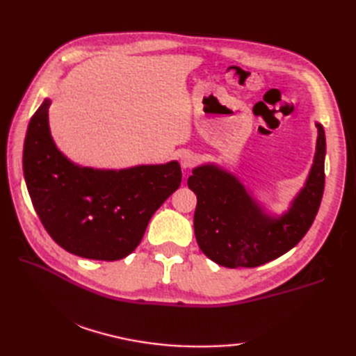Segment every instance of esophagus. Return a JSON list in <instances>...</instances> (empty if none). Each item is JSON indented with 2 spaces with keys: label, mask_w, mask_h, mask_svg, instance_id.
<instances>
[{
  "label": "esophagus",
  "mask_w": 356,
  "mask_h": 356,
  "mask_svg": "<svg viewBox=\"0 0 356 356\" xmlns=\"http://www.w3.org/2000/svg\"><path fill=\"white\" fill-rule=\"evenodd\" d=\"M197 162V157H195L191 151H185V153L180 154V165H182L184 170H190Z\"/></svg>",
  "instance_id": "34e87169"
}]
</instances>
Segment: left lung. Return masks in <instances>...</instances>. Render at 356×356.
I'll return each instance as SVG.
<instances>
[{
  "instance_id": "left-lung-1",
  "label": "left lung",
  "mask_w": 356,
  "mask_h": 356,
  "mask_svg": "<svg viewBox=\"0 0 356 356\" xmlns=\"http://www.w3.org/2000/svg\"><path fill=\"white\" fill-rule=\"evenodd\" d=\"M314 163L282 216L269 214L236 174L216 163L195 166L188 186L197 195L194 234L208 259L225 268H255L298 243L318 213L324 191L326 136L316 122Z\"/></svg>"
}]
</instances>
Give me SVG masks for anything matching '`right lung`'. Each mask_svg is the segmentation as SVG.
Here are the masks:
<instances>
[{
    "label": "right lung",
    "instance_id": "right-lung-1",
    "mask_svg": "<svg viewBox=\"0 0 356 356\" xmlns=\"http://www.w3.org/2000/svg\"><path fill=\"white\" fill-rule=\"evenodd\" d=\"M45 97L27 127L22 170L45 231L70 254L115 261L131 254L149 218L182 182L177 161L97 170L72 162L51 138Z\"/></svg>",
    "mask_w": 356,
    "mask_h": 356
}]
</instances>
